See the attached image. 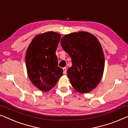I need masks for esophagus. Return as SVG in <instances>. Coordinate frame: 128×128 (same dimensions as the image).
I'll list each match as a JSON object with an SVG mask.
<instances>
[{
    "instance_id": "34e87169",
    "label": "esophagus",
    "mask_w": 128,
    "mask_h": 128,
    "mask_svg": "<svg viewBox=\"0 0 128 128\" xmlns=\"http://www.w3.org/2000/svg\"><path fill=\"white\" fill-rule=\"evenodd\" d=\"M63 70H64V72H63V73H64V74H66V72H67V69H66V68H63Z\"/></svg>"
}]
</instances>
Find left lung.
Segmentation results:
<instances>
[{
	"label": "left lung",
	"mask_w": 128,
	"mask_h": 128,
	"mask_svg": "<svg viewBox=\"0 0 128 128\" xmlns=\"http://www.w3.org/2000/svg\"><path fill=\"white\" fill-rule=\"evenodd\" d=\"M60 44L71 58L72 66L67 74L74 90L81 94L91 92L99 84L104 68V54L98 38L81 31L64 35Z\"/></svg>",
	"instance_id": "8db88e82"
}]
</instances>
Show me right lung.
Returning <instances> with one entry per match:
<instances>
[{"label":"right lung","mask_w":128,"mask_h":128,"mask_svg":"<svg viewBox=\"0 0 128 128\" xmlns=\"http://www.w3.org/2000/svg\"><path fill=\"white\" fill-rule=\"evenodd\" d=\"M60 37V33L52 31L37 34L26 52L29 78L42 92L51 90L63 76V70L58 66L56 55Z\"/></svg>","instance_id":"1"}]
</instances>
